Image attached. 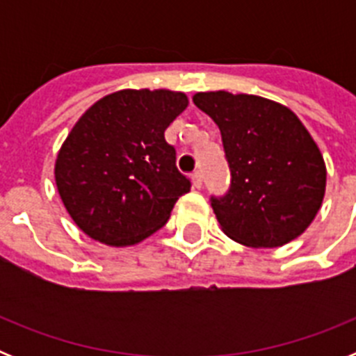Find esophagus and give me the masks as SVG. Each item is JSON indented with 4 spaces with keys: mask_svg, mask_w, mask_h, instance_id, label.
Listing matches in <instances>:
<instances>
[{
    "mask_svg": "<svg viewBox=\"0 0 356 356\" xmlns=\"http://www.w3.org/2000/svg\"><path fill=\"white\" fill-rule=\"evenodd\" d=\"M191 180H193V185H194V187H196V188H200L201 185H203V176H201L200 171L193 172V175H191Z\"/></svg>",
    "mask_w": 356,
    "mask_h": 356,
    "instance_id": "obj_1",
    "label": "esophagus"
}]
</instances>
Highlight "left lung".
Instances as JSON below:
<instances>
[{"mask_svg": "<svg viewBox=\"0 0 356 356\" xmlns=\"http://www.w3.org/2000/svg\"><path fill=\"white\" fill-rule=\"evenodd\" d=\"M194 105L221 130L229 188L212 196L222 232L251 248H278L301 235L319 212L326 168L292 110L250 94L197 92Z\"/></svg>", "mask_w": 356, "mask_h": 356, "instance_id": "left-lung-1", "label": "left lung"}]
</instances>
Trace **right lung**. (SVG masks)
I'll use <instances>...</instances> for the list:
<instances>
[{"label":"right lung","mask_w":356,"mask_h":356,"mask_svg":"<svg viewBox=\"0 0 356 356\" xmlns=\"http://www.w3.org/2000/svg\"><path fill=\"white\" fill-rule=\"evenodd\" d=\"M172 90H119L74 124L55 163L72 221L94 241L131 246L168 222L191 180L176 168L163 131L187 108Z\"/></svg>","instance_id":"obj_1"}]
</instances>
